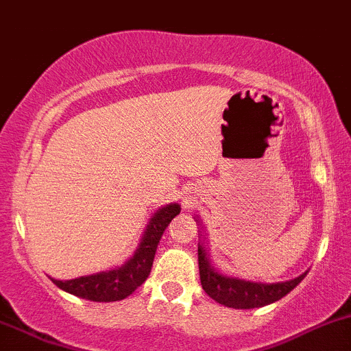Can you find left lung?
Instances as JSON below:
<instances>
[{
	"label": "left lung",
	"mask_w": 351,
	"mask_h": 351,
	"mask_svg": "<svg viewBox=\"0 0 351 351\" xmlns=\"http://www.w3.org/2000/svg\"><path fill=\"white\" fill-rule=\"evenodd\" d=\"M197 258L202 289L219 304L236 308V310H251V308H261L274 303V301L288 295L289 291H293L306 276V273H303L295 280L269 282V285L267 282L246 281L219 273L210 265L209 252H207L204 244H199Z\"/></svg>",
	"instance_id": "8db88e82"
}]
</instances>
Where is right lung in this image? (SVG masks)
I'll return each mask as SVG.
<instances>
[{
    "label": "right lung",
    "mask_w": 351,
    "mask_h": 351,
    "mask_svg": "<svg viewBox=\"0 0 351 351\" xmlns=\"http://www.w3.org/2000/svg\"><path fill=\"white\" fill-rule=\"evenodd\" d=\"M179 213L180 206L177 202L164 206L162 209L157 210L150 217V222L147 224L144 236H142L141 244L135 250L134 256L127 259L120 267L66 281L51 278V281L60 289L70 293V295L90 301H100V303L120 301L123 298L130 296L149 278L154 258H156L157 244H159L169 222L174 219Z\"/></svg>",
    "instance_id": "add662e5"
}]
</instances>
